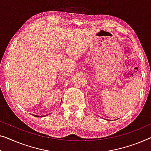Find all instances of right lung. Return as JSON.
Segmentation results:
<instances>
[{"instance_id": "add662e5", "label": "right lung", "mask_w": 151, "mask_h": 151, "mask_svg": "<svg viewBox=\"0 0 151 151\" xmlns=\"http://www.w3.org/2000/svg\"><path fill=\"white\" fill-rule=\"evenodd\" d=\"M33 116H36V117H37V116H38V115H35V114H33ZM45 116H46V115H45Z\"/></svg>"}]
</instances>
